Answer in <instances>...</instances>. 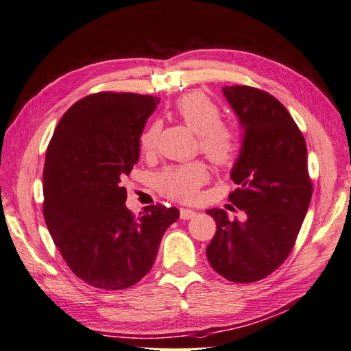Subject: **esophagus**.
I'll return each mask as SVG.
<instances>
[{
	"label": "esophagus",
	"instance_id": "34e87169",
	"mask_svg": "<svg viewBox=\"0 0 351 351\" xmlns=\"http://www.w3.org/2000/svg\"><path fill=\"white\" fill-rule=\"evenodd\" d=\"M180 217L182 219H192L193 217H196V212L193 209H180Z\"/></svg>",
	"mask_w": 351,
	"mask_h": 351
}]
</instances>
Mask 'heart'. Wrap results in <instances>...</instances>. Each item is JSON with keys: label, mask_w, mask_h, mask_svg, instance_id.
<instances>
[{"label": "heart", "mask_w": 351, "mask_h": 351, "mask_svg": "<svg viewBox=\"0 0 351 351\" xmlns=\"http://www.w3.org/2000/svg\"><path fill=\"white\" fill-rule=\"evenodd\" d=\"M174 112L189 129L197 133V147L212 164L226 167L237 158L241 146L236 125L221 120V108L202 92H189L174 105ZM159 134V124L152 123L139 137L141 149L154 151ZM209 180L208 167L200 162L167 167L156 178L161 193L173 200L192 202Z\"/></svg>", "instance_id": "b5f03b06"}]
</instances>
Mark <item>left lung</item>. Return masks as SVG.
Instances as JSON below:
<instances>
[{"mask_svg": "<svg viewBox=\"0 0 351 351\" xmlns=\"http://www.w3.org/2000/svg\"><path fill=\"white\" fill-rule=\"evenodd\" d=\"M224 97L239 117L243 142L228 199L247 219L230 221L224 209H208L217 232L206 256L222 277L254 282L281 267L295 243L312 199L306 142L290 112L271 93L226 86Z\"/></svg>", "mask_w": 351, "mask_h": 351, "instance_id": "8db88e82", "label": "left lung"}]
</instances>
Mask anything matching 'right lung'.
<instances>
[{
	"label": "right lung",
	"mask_w": 351,
	"mask_h": 351,
	"mask_svg": "<svg viewBox=\"0 0 351 351\" xmlns=\"http://www.w3.org/2000/svg\"><path fill=\"white\" fill-rule=\"evenodd\" d=\"M159 104L149 95L99 92L66 111L48 145L44 217L62 259L80 280L124 290L151 271L177 208H125L123 178L139 161V137Z\"/></svg>",
	"instance_id": "obj_1"
}]
</instances>
